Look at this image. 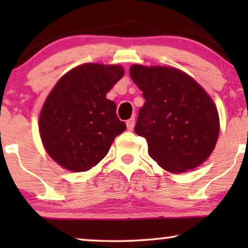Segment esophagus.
I'll return each mask as SVG.
<instances>
[{"instance_id": "1", "label": "esophagus", "mask_w": 248, "mask_h": 248, "mask_svg": "<svg viewBox=\"0 0 248 248\" xmlns=\"http://www.w3.org/2000/svg\"><path fill=\"white\" fill-rule=\"evenodd\" d=\"M134 123H135L134 117H132V118H130V120H127V121H126V126H127V128H128V131H132V130H133V127H134Z\"/></svg>"}]
</instances>
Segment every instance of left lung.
<instances>
[{
    "label": "left lung",
    "instance_id": "obj_1",
    "mask_svg": "<svg viewBox=\"0 0 248 248\" xmlns=\"http://www.w3.org/2000/svg\"><path fill=\"white\" fill-rule=\"evenodd\" d=\"M130 76L145 99L134 131L147 139L150 157L174 174L208 159L218 140L219 116L203 88L172 67L133 65Z\"/></svg>",
    "mask_w": 248,
    "mask_h": 248
}]
</instances>
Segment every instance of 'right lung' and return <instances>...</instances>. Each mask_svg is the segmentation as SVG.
Instances as JSON below:
<instances>
[{"mask_svg": "<svg viewBox=\"0 0 248 248\" xmlns=\"http://www.w3.org/2000/svg\"><path fill=\"white\" fill-rule=\"evenodd\" d=\"M124 76L120 65L83 64L61 78L39 116V132L47 154L62 167L86 171L109 150L126 124L106 94Z\"/></svg>", "mask_w": 248, "mask_h": 248, "instance_id": "1", "label": "right lung"}]
</instances>
